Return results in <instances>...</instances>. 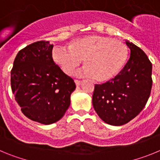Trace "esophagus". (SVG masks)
Instances as JSON below:
<instances>
[{
  "label": "esophagus",
  "instance_id": "obj_1",
  "mask_svg": "<svg viewBox=\"0 0 160 160\" xmlns=\"http://www.w3.org/2000/svg\"><path fill=\"white\" fill-rule=\"evenodd\" d=\"M74 82H75L77 87H78V86H80L82 84V81H79V80H74Z\"/></svg>",
  "mask_w": 160,
  "mask_h": 160
}]
</instances>
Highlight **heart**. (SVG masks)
<instances>
[{"label": "heart", "instance_id": "b5f03b06", "mask_svg": "<svg viewBox=\"0 0 160 160\" xmlns=\"http://www.w3.org/2000/svg\"><path fill=\"white\" fill-rule=\"evenodd\" d=\"M128 49L122 41L98 34L77 38L67 46H57L53 60L66 74H70L83 59L84 67L76 72L79 77L106 82L118 74L125 65Z\"/></svg>", "mask_w": 160, "mask_h": 160}]
</instances>
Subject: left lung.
I'll list each match as a JSON object with an SVG mask.
<instances>
[{
    "label": "left lung",
    "mask_w": 160,
    "mask_h": 160,
    "mask_svg": "<svg viewBox=\"0 0 160 160\" xmlns=\"http://www.w3.org/2000/svg\"><path fill=\"white\" fill-rule=\"evenodd\" d=\"M130 58L114 78L95 85L94 109L106 123L121 126L138 115L146 105L152 87V65L146 53L126 40Z\"/></svg>",
    "instance_id": "obj_1"
}]
</instances>
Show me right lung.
Masks as SVG:
<instances>
[{
  "label": "right lung",
  "instance_id": "add662e5",
  "mask_svg": "<svg viewBox=\"0 0 160 160\" xmlns=\"http://www.w3.org/2000/svg\"><path fill=\"white\" fill-rule=\"evenodd\" d=\"M53 47L46 41L30 44L18 52L11 70V88L22 112L44 125L62 118L76 88L53 62Z\"/></svg>",
  "mask_w": 160,
  "mask_h": 160
}]
</instances>
